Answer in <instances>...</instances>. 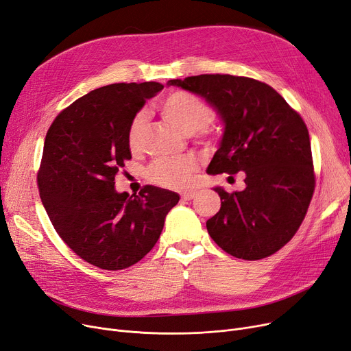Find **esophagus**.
Masks as SVG:
<instances>
[{"label": "esophagus", "instance_id": "1", "mask_svg": "<svg viewBox=\"0 0 351 351\" xmlns=\"http://www.w3.org/2000/svg\"><path fill=\"white\" fill-rule=\"evenodd\" d=\"M195 195H196V193H195L193 191H188V192L182 193L180 196H182V199H184V201H191V199H193Z\"/></svg>", "mask_w": 351, "mask_h": 351}]
</instances>
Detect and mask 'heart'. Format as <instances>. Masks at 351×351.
I'll return each instance as SVG.
<instances>
[{
    "instance_id": "obj_1",
    "label": "heart",
    "mask_w": 351,
    "mask_h": 351,
    "mask_svg": "<svg viewBox=\"0 0 351 351\" xmlns=\"http://www.w3.org/2000/svg\"><path fill=\"white\" fill-rule=\"evenodd\" d=\"M160 114L166 121L180 130L184 134L191 136L205 129L213 120V110L210 106L188 91H173L159 106ZM146 129V113H136L128 129V146L132 152H138L141 147L142 136ZM196 171V162L191 158L180 160H160L152 165L147 175L154 184L171 188H186Z\"/></svg>"
}]
</instances>
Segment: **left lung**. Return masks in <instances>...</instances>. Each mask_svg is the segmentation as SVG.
Masks as SVG:
<instances>
[{"label": "left lung", "mask_w": 351, "mask_h": 351, "mask_svg": "<svg viewBox=\"0 0 351 351\" xmlns=\"http://www.w3.org/2000/svg\"><path fill=\"white\" fill-rule=\"evenodd\" d=\"M176 86L205 99L223 133L206 172L245 173V189L221 196L206 221L210 238L232 256L261 260L282 248L306 217L315 179L306 123L271 86L231 74H201Z\"/></svg>", "instance_id": "left-lung-1"}]
</instances>
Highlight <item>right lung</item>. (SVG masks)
Wrapping results in <instances>:
<instances>
[{
  "mask_svg": "<svg viewBox=\"0 0 351 351\" xmlns=\"http://www.w3.org/2000/svg\"><path fill=\"white\" fill-rule=\"evenodd\" d=\"M155 82L116 83L90 91L60 113L44 141L38 191L54 230L88 264L117 271L155 247L176 192L147 185L119 193L114 178L132 159L128 129Z\"/></svg>",
  "mask_w": 351,
  "mask_h": 351,
  "instance_id": "obj_1",
  "label": "right lung"
}]
</instances>
